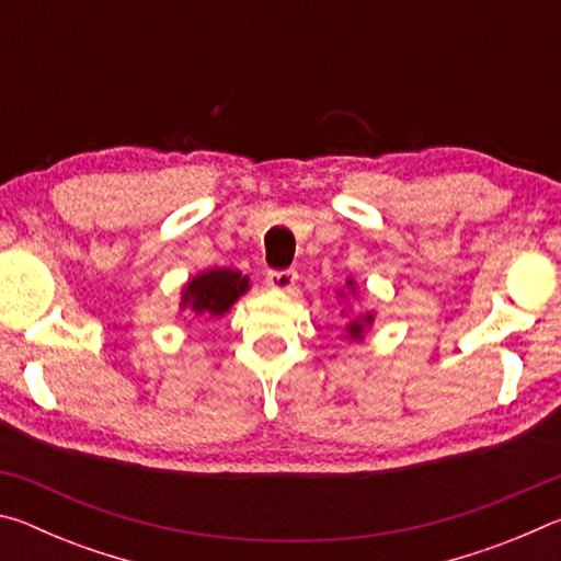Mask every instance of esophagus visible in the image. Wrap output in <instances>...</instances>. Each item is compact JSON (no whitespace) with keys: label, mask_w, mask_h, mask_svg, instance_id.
<instances>
[{"label":"esophagus","mask_w":561,"mask_h":561,"mask_svg":"<svg viewBox=\"0 0 561 561\" xmlns=\"http://www.w3.org/2000/svg\"><path fill=\"white\" fill-rule=\"evenodd\" d=\"M294 282H297V272L289 270H270L267 272V284L272 289H291Z\"/></svg>","instance_id":"esophagus-1"}]
</instances>
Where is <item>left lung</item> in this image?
Returning a JSON list of instances; mask_svg holds the SVG:
<instances>
[{"instance_id":"obj_1","label":"left lung","mask_w":561,"mask_h":561,"mask_svg":"<svg viewBox=\"0 0 561 561\" xmlns=\"http://www.w3.org/2000/svg\"><path fill=\"white\" fill-rule=\"evenodd\" d=\"M348 287H354V284L348 282ZM371 321H374L371 314H366L364 321H351V324H348V336L351 339H360V334H364V327L371 324Z\"/></svg>"}]
</instances>
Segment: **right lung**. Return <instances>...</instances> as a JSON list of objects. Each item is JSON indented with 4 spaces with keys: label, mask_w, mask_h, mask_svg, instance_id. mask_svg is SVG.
Masks as SVG:
<instances>
[{
    "label": "right lung",
    "mask_w": 561,
    "mask_h": 561,
    "mask_svg": "<svg viewBox=\"0 0 561 561\" xmlns=\"http://www.w3.org/2000/svg\"><path fill=\"white\" fill-rule=\"evenodd\" d=\"M247 289L250 279L242 277V272L210 270L187 282L180 307H190L201 317H222Z\"/></svg>",
    "instance_id": "obj_1"
}]
</instances>
